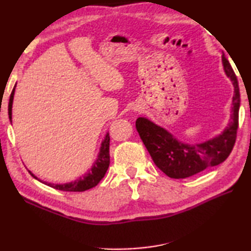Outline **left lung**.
Here are the masks:
<instances>
[{"mask_svg": "<svg viewBox=\"0 0 251 251\" xmlns=\"http://www.w3.org/2000/svg\"><path fill=\"white\" fill-rule=\"evenodd\" d=\"M223 65L235 91L230 122L222 134L209 141L189 145L177 141L169 131L145 117H138L136 121V129L144 145L156 166L168 177L180 179L196 175L209 167L217 166L227 159L235 146L239 120L240 93L237 76L224 55Z\"/></svg>", "mask_w": 251, "mask_h": 251, "instance_id": "1", "label": "left lung"}]
</instances>
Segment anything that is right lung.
Listing matches in <instances>:
<instances>
[{
	"instance_id": "right-lung-1",
	"label": "right lung",
	"mask_w": 251,
	"mask_h": 251,
	"mask_svg": "<svg viewBox=\"0 0 251 251\" xmlns=\"http://www.w3.org/2000/svg\"><path fill=\"white\" fill-rule=\"evenodd\" d=\"M14 92L15 86L13 91L11 93L10 101H8V117L12 122V105H13V99H14ZM109 134L107 133L105 136L104 141L101 142V145L100 148V154L97 156V159L95 160L94 165L83 177H79L72 182H67V184H50V182H45L46 185L50 187H53L55 189L63 190V192H85V190L91 189L95 187L99 182L101 180V178L105 176L106 172H107L109 166ZM28 173L35 178V179L40 180L34 174L28 171ZM41 181V180H40Z\"/></svg>"
}]
</instances>
